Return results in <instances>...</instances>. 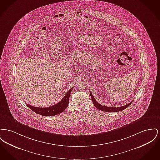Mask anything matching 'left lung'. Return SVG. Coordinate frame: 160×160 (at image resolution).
Returning <instances> with one entry per match:
<instances>
[{"label": "left lung", "instance_id": "8db88e82", "mask_svg": "<svg viewBox=\"0 0 160 160\" xmlns=\"http://www.w3.org/2000/svg\"><path fill=\"white\" fill-rule=\"evenodd\" d=\"M90 95L92 100V102L94 104V106L99 110L102 111H104V112H118V111H122L123 109H125L126 108H127L128 106H129V105L132 103V102L129 103L127 104L126 105H124L122 106H120V107H108V106H103L100 104L98 103L95 99L94 98V96L92 95V93L90 92Z\"/></svg>", "mask_w": 160, "mask_h": 160}]
</instances>
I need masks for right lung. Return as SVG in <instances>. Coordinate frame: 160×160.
Returning <instances> with one entry per match:
<instances>
[{"label": "right lung", "mask_w": 160, "mask_h": 160, "mask_svg": "<svg viewBox=\"0 0 160 160\" xmlns=\"http://www.w3.org/2000/svg\"><path fill=\"white\" fill-rule=\"evenodd\" d=\"M72 90V88L70 89L60 102L49 108H38L28 104H27V105L32 111L42 116L56 115L62 112L66 109V108L68 106L69 98L70 94Z\"/></svg>", "instance_id": "1"}]
</instances>
